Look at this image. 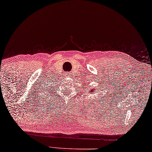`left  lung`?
Masks as SVG:
<instances>
[{
	"instance_id": "1",
	"label": "left lung",
	"mask_w": 152,
	"mask_h": 152,
	"mask_svg": "<svg viewBox=\"0 0 152 152\" xmlns=\"http://www.w3.org/2000/svg\"><path fill=\"white\" fill-rule=\"evenodd\" d=\"M93 91H94V89H92V90H91V92H90V93H91V92Z\"/></svg>"
}]
</instances>
